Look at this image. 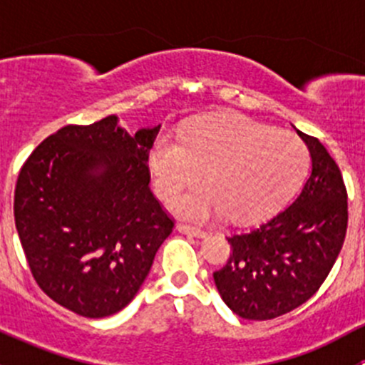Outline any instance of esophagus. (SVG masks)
<instances>
[{"label":"esophagus","mask_w":365,"mask_h":365,"mask_svg":"<svg viewBox=\"0 0 365 365\" xmlns=\"http://www.w3.org/2000/svg\"><path fill=\"white\" fill-rule=\"evenodd\" d=\"M176 230L183 235H189V237H197V238H203L206 237V231L200 230V227H194V226H187V224H178Z\"/></svg>","instance_id":"1"}]
</instances>
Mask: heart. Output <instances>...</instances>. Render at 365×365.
Segmentation results:
<instances>
[{
	"label": "heart",
	"mask_w": 365,
	"mask_h": 365,
	"mask_svg": "<svg viewBox=\"0 0 365 365\" xmlns=\"http://www.w3.org/2000/svg\"><path fill=\"white\" fill-rule=\"evenodd\" d=\"M155 192L171 201L185 187L203 185L175 201L189 219L227 213L231 220H252L281 208L304 182L307 146L295 134L242 114L208 118L180 132V141L160 135L150 152Z\"/></svg>",
	"instance_id": "1"
}]
</instances>
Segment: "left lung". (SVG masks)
<instances>
[{"mask_svg": "<svg viewBox=\"0 0 365 365\" xmlns=\"http://www.w3.org/2000/svg\"><path fill=\"white\" fill-rule=\"evenodd\" d=\"M311 153V175L282 212L227 237L231 256L213 281L227 307L264 322L307 302L332 270L348 227V194L339 165L312 135L297 130Z\"/></svg>", "mask_w": 365, "mask_h": 365, "instance_id": "left-lung-1", "label": "left lung"}]
</instances>
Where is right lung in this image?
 Returning a JSON list of instances; mask_svg holds the SVG:
<instances>
[{"mask_svg":"<svg viewBox=\"0 0 365 365\" xmlns=\"http://www.w3.org/2000/svg\"><path fill=\"white\" fill-rule=\"evenodd\" d=\"M159 128L130 135L114 114L67 125L21 168L14 217L29 270L76 314L106 318L130 304L175 227L148 187Z\"/></svg>","mask_w":365,"mask_h":365,"instance_id":"obj_1","label":"right lung"}]
</instances>
